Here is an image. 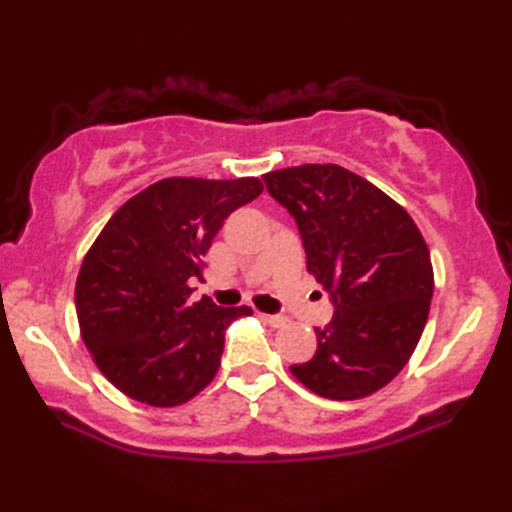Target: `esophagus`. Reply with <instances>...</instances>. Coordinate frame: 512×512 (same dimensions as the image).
<instances>
[{"label":"esophagus","mask_w":512,"mask_h":512,"mask_svg":"<svg viewBox=\"0 0 512 512\" xmlns=\"http://www.w3.org/2000/svg\"><path fill=\"white\" fill-rule=\"evenodd\" d=\"M259 316H262V320H266L271 327H284L289 323L287 316H277V314H259Z\"/></svg>","instance_id":"esophagus-1"}]
</instances>
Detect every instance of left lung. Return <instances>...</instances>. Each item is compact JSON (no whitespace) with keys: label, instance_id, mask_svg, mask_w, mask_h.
Masks as SVG:
<instances>
[{"label":"left lung","instance_id":"8db88e82","mask_svg":"<svg viewBox=\"0 0 512 512\" xmlns=\"http://www.w3.org/2000/svg\"><path fill=\"white\" fill-rule=\"evenodd\" d=\"M268 194L298 223L307 271L334 316L293 377L327 400H361L397 377L427 325L429 248L409 212L339 164H302L264 176Z\"/></svg>","mask_w":512,"mask_h":512}]
</instances>
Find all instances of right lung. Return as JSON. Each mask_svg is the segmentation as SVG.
Returning <instances> with one entry per match:
<instances>
[{
  "instance_id": "add662e5",
  "label": "right lung",
  "mask_w": 512,
  "mask_h": 512,
  "mask_svg": "<svg viewBox=\"0 0 512 512\" xmlns=\"http://www.w3.org/2000/svg\"><path fill=\"white\" fill-rule=\"evenodd\" d=\"M257 178H164L126 201L85 255L76 316L112 386L149 406L192 400L221 366L225 329L250 307L189 305V277L223 221L262 194Z\"/></svg>"
}]
</instances>
